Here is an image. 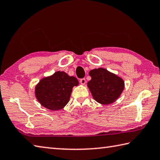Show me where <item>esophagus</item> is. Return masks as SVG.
Masks as SVG:
<instances>
[{
  "instance_id": "34e87169",
  "label": "esophagus",
  "mask_w": 160,
  "mask_h": 160,
  "mask_svg": "<svg viewBox=\"0 0 160 160\" xmlns=\"http://www.w3.org/2000/svg\"><path fill=\"white\" fill-rule=\"evenodd\" d=\"M80 83H81V84H82V85L86 84V79H84V78H83V79H80Z\"/></svg>"
}]
</instances>
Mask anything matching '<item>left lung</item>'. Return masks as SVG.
<instances>
[{
	"mask_svg": "<svg viewBox=\"0 0 160 160\" xmlns=\"http://www.w3.org/2000/svg\"><path fill=\"white\" fill-rule=\"evenodd\" d=\"M91 80L88 87L94 99L104 105L110 104L119 98L124 88V82L116 74L99 68L90 71Z\"/></svg>",
	"mask_w": 160,
	"mask_h": 160,
	"instance_id": "8db88e82",
	"label": "left lung"
}]
</instances>
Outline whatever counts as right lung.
<instances>
[{"label":"right lung","instance_id":"obj_1","mask_svg":"<svg viewBox=\"0 0 160 160\" xmlns=\"http://www.w3.org/2000/svg\"><path fill=\"white\" fill-rule=\"evenodd\" d=\"M79 85L74 77L65 72L58 71L52 75L42 79L35 88V94L42 106L52 110H58L70 101L74 86Z\"/></svg>","mask_w":160,"mask_h":160}]
</instances>
